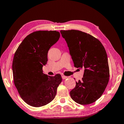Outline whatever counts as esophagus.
I'll use <instances>...</instances> for the list:
<instances>
[{
  "mask_svg": "<svg viewBox=\"0 0 124 124\" xmlns=\"http://www.w3.org/2000/svg\"><path fill=\"white\" fill-rule=\"evenodd\" d=\"M62 79H66L67 78H68V77L67 76H64V75H62Z\"/></svg>",
  "mask_w": 124,
  "mask_h": 124,
  "instance_id": "34e87169",
  "label": "esophagus"
}]
</instances>
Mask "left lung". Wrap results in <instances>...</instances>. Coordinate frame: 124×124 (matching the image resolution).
I'll return each mask as SVG.
<instances>
[{"label": "left lung", "mask_w": 124, "mask_h": 124, "mask_svg": "<svg viewBox=\"0 0 124 124\" xmlns=\"http://www.w3.org/2000/svg\"><path fill=\"white\" fill-rule=\"evenodd\" d=\"M68 44L77 68H84L83 77L76 82L70 92L73 101L80 105H89L101 96L108 83L109 69L103 46L91 35L77 30H60Z\"/></svg>", "instance_id": "obj_1"}]
</instances>
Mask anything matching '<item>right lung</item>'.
Here are the masks:
<instances>
[{"mask_svg":"<svg viewBox=\"0 0 124 124\" xmlns=\"http://www.w3.org/2000/svg\"><path fill=\"white\" fill-rule=\"evenodd\" d=\"M60 32L48 30L34 31L25 37L17 49L12 62L15 85L21 98L32 107L45 106L55 97L62 81L60 74H43L47 53L57 42Z\"/></svg>","mask_w":124,"mask_h":124,"instance_id":"right-lung-1","label":"right lung"}]
</instances>
